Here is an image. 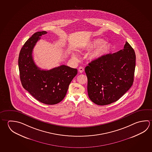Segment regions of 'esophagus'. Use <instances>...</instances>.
I'll use <instances>...</instances> for the list:
<instances>
[{"label":"esophagus","mask_w":152,"mask_h":152,"mask_svg":"<svg viewBox=\"0 0 152 152\" xmlns=\"http://www.w3.org/2000/svg\"><path fill=\"white\" fill-rule=\"evenodd\" d=\"M78 71H79V72L82 73L84 71V69L83 67H80L78 68Z\"/></svg>","instance_id":"obj_1"}]
</instances>
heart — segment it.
<instances>
[{"label":"heart","mask_w":152,"mask_h":152,"mask_svg":"<svg viewBox=\"0 0 152 152\" xmlns=\"http://www.w3.org/2000/svg\"><path fill=\"white\" fill-rule=\"evenodd\" d=\"M88 48H96L90 54V58L92 60L98 59L106 54L108 53L112 50V44L108 42H104V40L101 38L94 39L88 44ZM72 57L77 58L76 54L72 53Z\"/></svg>","instance_id":"heart-1"}]
</instances>
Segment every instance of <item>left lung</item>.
<instances>
[{
  "label": "left lung",
  "mask_w": 152,
  "mask_h": 152,
  "mask_svg": "<svg viewBox=\"0 0 152 152\" xmlns=\"http://www.w3.org/2000/svg\"><path fill=\"white\" fill-rule=\"evenodd\" d=\"M136 54L126 42L124 48L92 61L85 67L88 96L98 105L117 101L132 85Z\"/></svg>",
  "instance_id": "1"
}]
</instances>
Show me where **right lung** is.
I'll list each match as a JSON object with an SVG mask.
<instances>
[{
  "instance_id": "obj_1",
  "label": "right lung",
  "mask_w": 152,
  "mask_h": 152,
  "mask_svg": "<svg viewBox=\"0 0 152 152\" xmlns=\"http://www.w3.org/2000/svg\"><path fill=\"white\" fill-rule=\"evenodd\" d=\"M46 31L35 33L24 43L19 54V72L22 85L36 99L46 104H58L64 99L77 69L65 65L49 70H41L32 58L33 48Z\"/></svg>"
}]
</instances>
